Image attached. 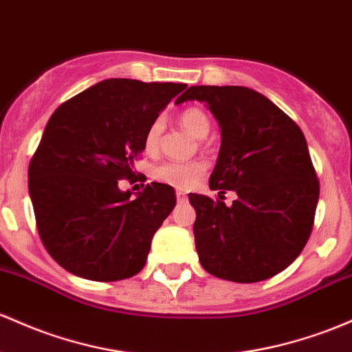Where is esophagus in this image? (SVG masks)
I'll list each match as a JSON object with an SVG mask.
<instances>
[{
	"mask_svg": "<svg viewBox=\"0 0 352 352\" xmlns=\"http://www.w3.org/2000/svg\"><path fill=\"white\" fill-rule=\"evenodd\" d=\"M177 200H179V204H185L187 202V194L182 190H177Z\"/></svg>",
	"mask_w": 352,
	"mask_h": 352,
	"instance_id": "obj_1",
	"label": "esophagus"
}]
</instances>
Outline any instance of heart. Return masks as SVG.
<instances>
[{
  "label": "heart",
  "mask_w": 352,
  "mask_h": 352,
  "mask_svg": "<svg viewBox=\"0 0 352 352\" xmlns=\"http://www.w3.org/2000/svg\"><path fill=\"white\" fill-rule=\"evenodd\" d=\"M180 123L184 129H187L194 137L204 138L210 132V120L202 108L190 107L185 108L180 113ZM162 132H164V123L162 120H155L146 130L144 138V146L146 153L157 152L158 144H160ZM207 164L204 160H190V162H162L152 170V177L157 182L172 185L177 188H190L197 184V180L206 173Z\"/></svg>",
  "instance_id": "heart-1"
}]
</instances>
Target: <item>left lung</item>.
<instances>
[{
    "instance_id": "8db88e82",
    "label": "left lung",
    "mask_w": 352,
    "mask_h": 352,
    "mask_svg": "<svg viewBox=\"0 0 352 352\" xmlns=\"http://www.w3.org/2000/svg\"><path fill=\"white\" fill-rule=\"evenodd\" d=\"M206 102L222 129L212 190L188 194L202 267L232 283H258L291 265L307 244L319 179L302 130L269 98L245 87H190L177 98Z\"/></svg>"
}]
</instances>
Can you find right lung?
I'll list each match as a JSON object with an SVG mask.
<instances>
[{
    "label": "right lung",
    "mask_w": 352,
    "mask_h": 352,
    "mask_svg": "<svg viewBox=\"0 0 352 352\" xmlns=\"http://www.w3.org/2000/svg\"><path fill=\"white\" fill-rule=\"evenodd\" d=\"M185 88L110 78L61 103L28 167V187L45 249L68 272L98 283L144 269L153 234L177 204L165 184L132 182L152 122Z\"/></svg>",
    "instance_id": "1"
}]
</instances>
